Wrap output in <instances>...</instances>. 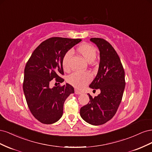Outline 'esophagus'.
<instances>
[{
  "instance_id": "obj_1",
  "label": "esophagus",
  "mask_w": 152,
  "mask_h": 152,
  "mask_svg": "<svg viewBox=\"0 0 152 152\" xmlns=\"http://www.w3.org/2000/svg\"><path fill=\"white\" fill-rule=\"evenodd\" d=\"M75 93L76 94H81L82 93L81 91H78L77 89H75Z\"/></svg>"
}]
</instances>
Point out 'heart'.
<instances>
[{
  "label": "heart",
  "mask_w": 152,
  "mask_h": 152,
  "mask_svg": "<svg viewBox=\"0 0 152 152\" xmlns=\"http://www.w3.org/2000/svg\"><path fill=\"white\" fill-rule=\"evenodd\" d=\"M77 51L89 63L93 62L97 56V50L93 45L88 43H83L80 45L77 48ZM70 56V51H67L62 58L61 65L65 72H69L70 70L69 65V59ZM91 75L88 72H75L67 77L66 81L73 87L81 89L91 80Z\"/></svg>",
  "instance_id": "1"
}]
</instances>
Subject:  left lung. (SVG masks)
<instances>
[{
    "mask_svg": "<svg viewBox=\"0 0 152 152\" xmlns=\"http://www.w3.org/2000/svg\"><path fill=\"white\" fill-rule=\"evenodd\" d=\"M99 50L100 61L97 75L89 87L99 89L101 93L93 98L80 108V115L84 120L94 126H99L112 118L122 101L125 88V72L115 50L107 40L91 38Z\"/></svg>",
    "mask_w": 152,
    "mask_h": 152,
    "instance_id": "8db88e82",
    "label": "left lung"
}]
</instances>
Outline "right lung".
Segmentation results:
<instances>
[{"mask_svg":"<svg viewBox=\"0 0 152 152\" xmlns=\"http://www.w3.org/2000/svg\"><path fill=\"white\" fill-rule=\"evenodd\" d=\"M82 40L51 37L44 40L31 54L25 68L23 88L26 101L34 117L42 124L59 121L63 113V104L74 93L69 84L50 88V82L64 81L62 58L68 50Z\"/></svg>","mask_w":152,"mask_h":152,"instance_id":"right-lung-1","label":"right lung"}]
</instances>
